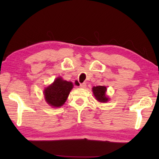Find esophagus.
Masks as SVG:
<instances>
[{
  "instance_id": "esophagus-1",
  "label": "esophagus",
  "mask_w": 159,
  "mask_h": 159,
  "mask_svg": "<svg viewBox=\"0 0 159 159\" xmlns=\"http://www.w3.org/2000/svg\"><path fill=\"white\" fill-rule=\"evenodd\" d=\"M79 88H86V84H85V83H81V84H80Z\"/></svg>"
}]
</instances>
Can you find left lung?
Masks as SVG:
<instances>
[{"label": "left lung", "instance_id": "obj_1", "mask_svg": "<svg viewBox=\"0 0 159 159\" xmlns=\"http://www.w3.org/2000/svg\"><path fill=\"white\" fill-rule=\"evenodd\" d=\"M93 92L94 96L95 97L97 100L102 103H105L107 101H109V98L106 95L107 88L105 86H94L93 88Z\"/></svg>", "mask_w": 159, "mask_h": 159}]
</instances>
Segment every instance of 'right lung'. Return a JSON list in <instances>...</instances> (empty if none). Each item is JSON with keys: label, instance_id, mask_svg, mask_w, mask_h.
Instances as JSON below:
<instances>
[{"label": "right lung", "instance_id": "add662e5", "mask_svg": "<svg viewBox=\"0 0 159 159\" xmlns=\"http://www.w3.org/2000/svg\"><path fill=\"white\" fill-rule=\"evenodd\" d=\"M74 87L73 83L63 80L61 77L56 79L52 84L44 90V97L47 103L52 107H60L66 101Z\"/></svg>", "mask_w": 159, "mask_h": 159}]
</instances>
